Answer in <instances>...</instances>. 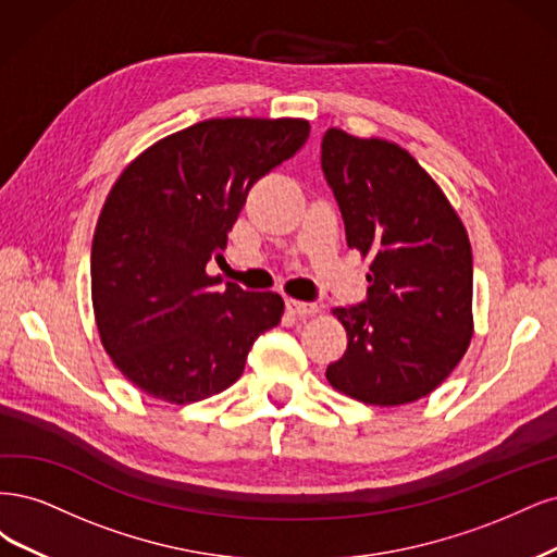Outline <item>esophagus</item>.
Returning a JSON list of instances; mask_svg holds the SVG:
<instances>
[{
    "label": "esophagus",
    "mask_w": 557,
    "mask_h": 557,
    "mask_svg": "<svg viewBox=\"0 0 557 557\" xmlns=\"http://www.w3.org/2000/svg\"><path fill=\"white\" fill-rule=\"evenodd\" d=\"M286 312L294 314V317H312L314 312H319V308L314 302H305V300H294V298H286Z\"/></svg>",
    "instance_id": "34e87169"
}]
</instances>
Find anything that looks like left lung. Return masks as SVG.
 Here are the masks:
<instances>
[{"label":"left lung","instance_id":"1","mask_svg":"<svg viewBox=\"0 0 557 557\" xmlns=\"http://www.w3.org/2000/svg\"><path fill=\"white\" fill-rule=\"evenodd\" d=\"M321 169L349 249L370 259L368 298L333 310L349 343L326 380L366 405L425 398L460 363L474 333L468 231L396 143L333 127L321 140Z\"/></svg>","mask_w":557,"mask_h":557}]
</instances>
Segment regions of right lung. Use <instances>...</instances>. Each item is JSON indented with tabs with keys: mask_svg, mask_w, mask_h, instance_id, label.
Segmentation results:
<instances>
[{
	"mask_svg": "<svg viewBox=\"0 0 557 557\" xmlns=\"http://www.w3.org/2000/svg\"><path fill=\"white\" fill-rule=\"evenodd\" d=\"M310 136L298 117H214L157 140L106 199L89 275L103 349L150 398L171 405L222 393L284 300L206 273L224 261L247 191Z\"/></svg>",
	"mask_w": 557,
	"mask_h": 557,
	"instance_id": "right-lung-1",
	"label": "right lung"
}]
</instances>
